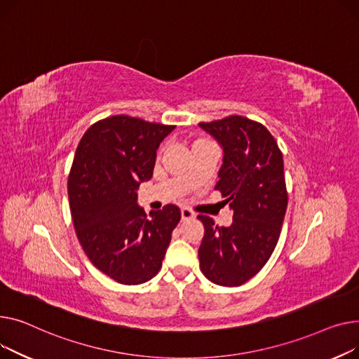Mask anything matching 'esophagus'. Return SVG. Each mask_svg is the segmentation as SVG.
I'll use <instances>...</instances> for the list:
<instances>
[{"label": "esophagus", "instance_id": "1", "mask_svg": "<svg viewBox=\"0 0 359 359\" xmlns=\"http://www.w3.org/2000/svg\"><path fill=\"white\" fill-rule=\"evenodd\" d=\"M194 217H196V215L189 208H182L181 210V219L182 220H189V219H194Z\"/></svg>", "mask_w": 359, "mask_h": 359}]
</instances>
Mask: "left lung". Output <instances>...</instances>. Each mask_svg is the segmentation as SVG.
<instances>
[{
    "mask_svg": "<svg viewBox=\"0 0 359 359\" xmlns=\"http://www.w3.org/2000/svg\"><path fill=\"white\" fill-rule=\"evenodd\" d=\"M198 126L222 147L215 188L233 213L227 227L198 216L204 224L200 268L212 283L238 287L257 276L277 246L288 201L283 154L265 126L246 117Z\"/></svg>",
    "mask_w": 359,
    "mask_h": 359,
    "instance_id": "1",
    "label": "left lung"
}]
</instances>
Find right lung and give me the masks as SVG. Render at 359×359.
Wrapping results in <instances>:
<instances>
[{
  "label": "right lung",
  "mask_w": 359,
  "mask_h": 359,
  "mask_svg": "<svg viewBox=\"0 0 359 359\" xmlns=\"http://www.w3.org/2000/svg\"><path fill=\"white\" fill-rule=\"evenodd\" d=\"M174 129L113 116L93 124L76 147L68 180L76 236L90 261L120 284L156 276L181 219L174 204L149 217L137 204L139 185L152 178L158 147Z\"/></svg>",
  "instance_id": "add662e5"
}]
</instances>
